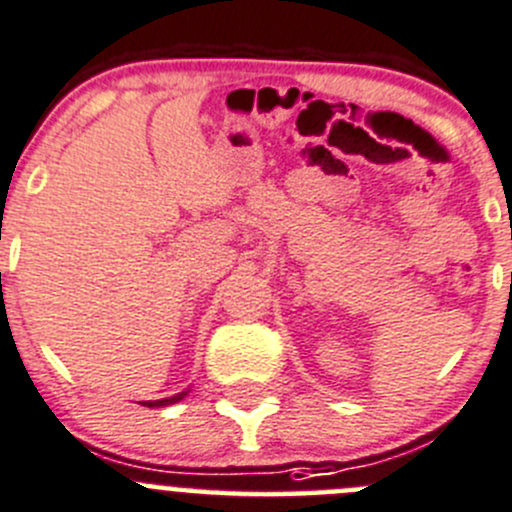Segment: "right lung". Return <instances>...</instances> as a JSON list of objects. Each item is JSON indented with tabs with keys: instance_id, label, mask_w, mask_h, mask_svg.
<instances>
[{
	"instance_id": "1",
	"label": "right lung",
	"mask_w": 512,
	"mask_h": 512,
	"mask_svg": "<svg viewBox=\"0 0 512 512\" xmlns=\"http://www.w3.org/2000/svg\"><path fill=\"white\" fill-rule=\"evenodd\" d=\"M185 395H187V390H185V393H180V395H172V398H167V400H157V403H142V405H147V408H162V405L177 403V400H182Z\"/></svg>"
}]
</instances>
